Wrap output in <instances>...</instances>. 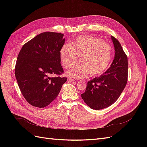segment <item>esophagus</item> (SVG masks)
Returning a JSON list of instances; mask_svg holds the SVG:
<instances>
[{
  "instance_id": "esophagus-1",
  "label": "esophagus",
  "mask_w": 147,
  "mask_h": 147,
  "mask_svg": "<svg viewBox=\"0 0 147 147\" xmlns=\"http://www.w3.org/2000/svg\"><path fill=\"white\" fill-rule=\"evenodd\" d=\"M74 81V79L73 78H71V77H69L67 78V82H72Z\"/></svg>"
}]
</instances>
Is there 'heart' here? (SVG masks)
Listing matches in <instances>:
<instances>
[{
  "mask_svg": "<svg viewBox=\"0 0 147 147\" xmlns=\"http://www.w3.org/2000/svg\"><path fill=\"white\" fill-rule=\"evenodd\" d=\"M80 56L81 63L71 66L67 74L75 78H83L90 73L92 77L102 74L109 67L112 56V47L101 39L91 35H82L72 45L65 43L60 50L64 67L67 69Z\"/></svg>",
  "mask_w": 147,
  "mask_h": 147,
  "instance_id": "heart-1",
  "label": "heart"
}]
</instances>
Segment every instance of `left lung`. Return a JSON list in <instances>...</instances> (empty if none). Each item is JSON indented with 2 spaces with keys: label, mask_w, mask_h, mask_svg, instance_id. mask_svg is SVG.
<instances>
[{
  "label": "left lung",
  "mask_w": 147,
  "mask_h": 147,
  "mask_svg": "<svg viewBox=\"0 0 147 147\" xmlns=\"http://www.w3.org/2000/svg\"><path fill=\"white\" fill-rule=\"evenodd\" d=\"M111 38L115 47L113 63L104 74L88 82L85 92L82 94L84 102L94 110L103 109L115 103L127 81V57L118 40L113 36Z\"/></svg>",
  "instance_id": "1"
}]
</instances>
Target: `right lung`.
I'll list each match as a JSON object with an SVG mask.
<instances>
[{"mask_svg":"<svg viewBox=\"0 0 147 147\" xmlns=\"http://www.w3.org/2000/svg\"><path fill=\"white\" fill-rule=\"evenodd\" d=\"M64 34L45 32L26 43L17 57L15 74L20 91L32 106L45 107L59 93L67 78L61 64Z\"/></svg>","mask_w":147,"mask_h":147,"instance_id":"obj_1","label":"right lung"}]
</instances>
